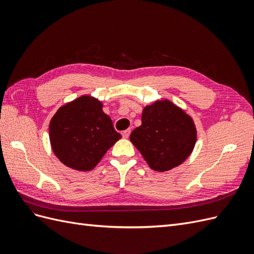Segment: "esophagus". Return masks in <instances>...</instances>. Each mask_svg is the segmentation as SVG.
Masks as SVG:
<instances>
[{"mask_svg": "<svg viewBox=\"0 0 254 254\" xmlns=\"http://www.w3.org/2000/svg\"><path fill=\"white\" fill-rule=\"evenodd\" d=\"M130 131H131V130L130 129H126V130H124V131H123V137H125V139H127V137L130 135Z\"/></svg>", "mask_w": 254, "mask_h": 254, "instance_id": "1", "label": "esophagus"}]
</instances>
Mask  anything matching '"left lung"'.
I'll return each instance as SVG.
<instances>
[{
  "label": "left lung",
  "instance_id": "left-lung-1",
  "mask_svg": "<svg viewBox=\"0 0 254 254\" xmlns=\"http://www.w3.org/2000/svg\"><path fill=\"white\" fill-rule=\"evenodd\" d=\"M197 139L190 117L170 101H158L146 106L142 125L130 134L153 171L165 172L180 165L193 150Z\"/></svg>",
  "mask_w": 254,
  "mask_h": 254
}]
</instances>
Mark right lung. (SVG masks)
Listing matches in <instances>:
<instances>
[{"label":"right lung","instance_id":"1","mask_svg":"<svg viewBox=\"0 0 254 254\" xmlns=\"http://www.w3.org/2000/svg\"><path fill=\"white\" fill-rule=\"evenodd\" d=\"M103 105L81 96L63 106L50 123V140L56 157L77 171H91L121 139Z\"/></svg>","mask_w":254,"mask_h":254}]
</instances>
